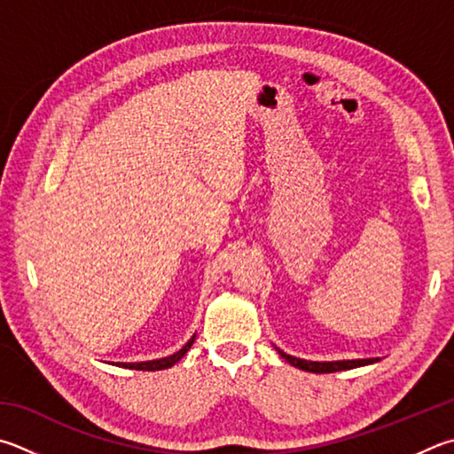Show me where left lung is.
Wrapping results in <instances>:
<instances>
[{"instance_id":"left-lung-1","label":"left lung","mask_w":454,"mask_h":454,"mask_svg":"<svg viewBox=\"0 0 454 454\" xmlns=\"http://www.w3.org/2000/svg\"><path fill=\"white\" fill-rule=\"evenodd\" d=\"M278 353L287 361V364H292L294 367H298L301 371H309V373H335V371L356 369V367L369 365V364H375V361H379V359H348V361H324V364H319V361H306V359L292 357L279 349H278Z\"/></svg>"}]
</instances>
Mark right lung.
Returning <instances> with one entry per match:
<instances>
[{"label":"right lung","instance_id":"right-lung-1","mask_svg":"<svg viewBox=\"0 0 454 454\" xmlns=\"http://www.w3.org/2000/svg\"><path fill=\"white\" fill-rule=\"evenodd\" d=\"M194 343V337L191 341H188L183 349L176 351L175 356L170 357H162V359H154V361H143V364H117L121 367H127V369H137V371H160V369H168L176 364V361L183 359L186 356V351L191 349V345Z\"/></svg>","mask_w":454,"mask_h":454}]
</instances>
